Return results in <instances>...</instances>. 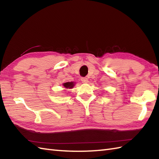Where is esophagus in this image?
Listing matches in <instances>:
<instances>
[{
  "mask_svg": "<svg viewBox=\"0 0 159 159\" xmlns=\"http://www.w3.org/2000/svg\"><path fill=\"white\" fill-rule=\"evenodd\" d=\"M81 81L83 83H87V82H88V79H87L86 77H81Z\"/></svg>",
  "mask_w": 159,
  "mask_h": 159,
  "instance_id": "obj_1",
  "label": "esophagus"
}]
</instances>
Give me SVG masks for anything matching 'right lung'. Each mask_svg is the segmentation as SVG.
Segmentation results:
<instances>
[{"label":"right lung","instance_id":"1","mask_svg":"<svg viewBox=\"0 0 159 159\" xmlns=\"http://www.w3.org/2000/svg\"><path fill=\"white\" fill-rule=\"evenodd\" d=\"M63 86L66 87V88H69V89H70V88H72V87H74V83L73 82H67V83H63Z\"/></svg>","mask_w":159,"mask_h":159}]
</instances>
